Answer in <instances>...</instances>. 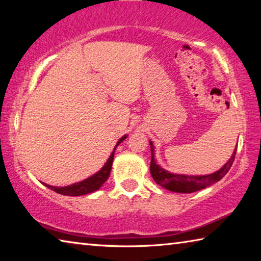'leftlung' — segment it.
<instances>
[{
    "label": "left lung",
    "mask_w": 261,
    "mask_h": 261,
    "mask_svg": "<svg viewBox=\"0 0 261 261\" xmlns=\"http://www.w3.org/2000/svg\"><path fill=\"white\" fill-rule=\"evenodd\" d=\"M151 145V152H152V159H151V166H149V171L153 179L155 180V183L161 185L162 188H165L169 191L178 192V193H192L196 192L198 190L205 189L210 185L219 182L221 178H223L226 174L230 169L232 166V162L235 160L237 146L233 151L232 155L226 165H224L219 171L206 176H185V175H174L166 171L165 169L159 167L153 156V144L152 141H149Z\"/></svg>",
    "instance_id": "8db88e82"
}]
</instances>
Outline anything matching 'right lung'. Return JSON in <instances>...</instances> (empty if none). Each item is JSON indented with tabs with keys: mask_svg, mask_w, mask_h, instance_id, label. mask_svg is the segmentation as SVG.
<instances>
[{
	"mask_svg": "<svg viewBox=\"0 0 261 261\" xmlns=\"http://www.w3.org/2000/svg\"><path fill=\"white\" fill-rule=\"evenodd\" d=\"M125 138L126 136L122 137V138L117 141L116 147L118 146V144H121ZM116 147H115V149H116ZM115 149L113 151L112 155L109 156L107 162H106V165L102 167V169L98 171L95 175L91 176V177H88L85 180H83V182L74 183L72 185H68V187H64V188H56V187H50V185H47L45 183L43 184H45L47 188L53 190V191H55L60 194H64V196H83V194H87V193L96 191V190L100 189L101 185H102L109 177L110 170H112Z\"/></svg>",
	"mask_w": 261,
	"mask_h": 261,
	"instance_id": "right-lung-1",
	"label": "right lung"
}]
</instances>
